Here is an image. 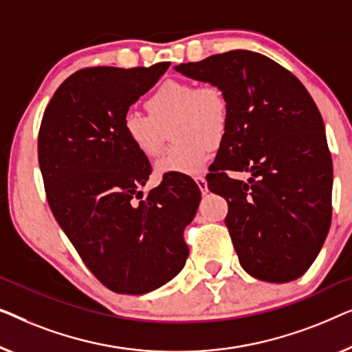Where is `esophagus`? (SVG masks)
Wrapping results in <instances>:
<instances>
[{"label": "esophagus", "instance_id": "obj_1", "mask_svg": "<svg viewBox=\"0 0 352 352\" xmlns=\"http://www.w3.org/2000/svg\"><path fill=\"white\" fill-rule=\"evenodd\" d=\"M196 183H197V186H199L202 195H207V192H209V188H207V182H206L204 177H197Z\"/></svg>", "mask_w": 352, "mask_h": 352}]
</instances>
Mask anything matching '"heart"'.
I'll return each mask as SVG.
<instances>
[{
    "label": "heart",
    "instance_id": "1",
    "mask_svg": "<svg viewBox=\"0 0 352 352\" xmlns=\"http://www.w3.org/2000/svg\"><path fill=\"white\" fill-rule=\"evenodd\" d=\"M146 115L129 111L121 129L126 142L138 155H160L167 129L175 142L156 162L160 175H199L214 151V143L223 138L230 122V103L225 92L214 84L197 86L192 81L162 82L146 98Z\"/></svg>",
    "mask_w": 352,
    "mask_h": 352
}]
</instances>
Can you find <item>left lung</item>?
<instances>
[{"label":"left lung","mask_w":352,"mask_h":352,"mask_svg":"<svg viewBox=\"0 0 352 352\" xmlns=\"http://www.w3.org/2000/svg\"><path fill=\"white\" fill-rule=\"evenodd\" d=\"M175 70L219 86L230 103L207 186L228 202L225 223L241 266L260 280L298 279L331 221L333 167L313 97L279 63L242 49ZM228 170L252 177L234 181Z\"/></svg>","instance_id":"left-lung-1"}]
</instances>
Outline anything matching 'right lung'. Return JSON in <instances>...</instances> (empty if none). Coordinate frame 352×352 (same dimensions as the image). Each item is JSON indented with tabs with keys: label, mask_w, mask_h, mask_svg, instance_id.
I'll use <instances>...</instances> for the list:
<instances>
[{
	"label": "right lung",
	"mask_w": 352,
	"mask_h": 352,
	"mask_svg": "<svg viewBox=\"0 0 352 352\" xmlns=\"http://www.w3.org/2000/svg\"><path fill=\"white\" fill-rule=\"evenodd\" d=\"M169 65L82 68L60 84L39 127L49 207L84 265L116 294L164 285L190 254L183 231L196 215L199 186L186 175H164L143 197L150 161L121 129L129 107Z\"/></svg>",
	"instance_id": "1"
}]
</instances>
